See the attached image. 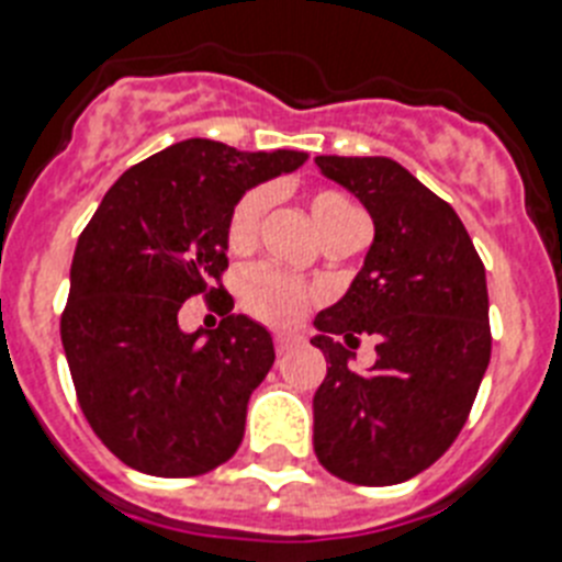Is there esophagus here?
<instances>
[{
    "mask_svg": "<svg viewBox=\"0 0 562 562\" xmlns=\"http://www.w3.org/2000/svg\"><path fill=\"white\" fill-rule=\"evenodd\" d=\"M274 345L280 353H285V350H294L302 345V336L294 334V330H277L274 334Z\"/></svg>",
    "mask_w": 562,
    "mask_h": 562,
    "instance_id": "34e87169",
    "label": "esophagus"
}]
</instances>
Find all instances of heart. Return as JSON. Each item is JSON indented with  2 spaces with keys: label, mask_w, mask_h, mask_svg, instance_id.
Returning a JSON list of instances; mask_svg holds the SVG:
<instances>
[{
  "label": "heart",
  "mask_w": 562,
  "mask_h": 562,
  "mask_svg": "<svg viewBox=\"0 0 562 562\" xmlns=\"http://www.w3.org/2000/svg\"><path fill=\"white\" fill-rule=\"evenodd\" d=\"M268 203H271L268 189H251V192H246L237 200L226 228L228 246L234 251H246L257 240V232H260V221ZM311 214H314V223L322 232V237H330V234L348 232V228L368 223L364 214L345 194L330 192V189L316 192L311 198ZM311 296H314V291L305 282L282 271V268L271 266V262H257V266L246 268L240 277L243 308L251 311L260 319L274 322V325H288V322L300 319L302 311L308 308Z\"/></svg>",
  "instance_id": "1"
}]
</instances>
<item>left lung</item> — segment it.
Returning a JSON list of instances; mask_svg holds the SVG:
<instances>
[{
	"label": "left lung",
	"mask_w": 562,
	"mask_h": 562,
	"mask_svg": "<svg viewBox=\"0 0 562 562\" xmlns=\"http://www.w3.org/2000/svg\"><path fill=\"white\" fill-rule=\"evenodd\" d=\"M362 200L373 243L348 294L319 311L311 345L328 373L314 396V452L362 486L409 481L450 450L492 353L484 262L450 203L390 158L316 155ZM359 335L376 362L352 368Z\"/></svg>",
	"instance_id": "1"
}]
</instances>
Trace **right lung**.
Returning a JSON list of instances; mask_svg holds the SVG:
<instances>
[{
	"mask_svg": "<svg viewBox=\"0 0 562 562\" xmlns=\"http://www.w3.org/2000/svg\"><path fill=\"white\" fill-rule=\"evenodd\" d=\"M308 153H240L209 138L166 146L126 169L78 237L61 345L78 404L126 467L192 477L237 452L251 390L274 364L260 322L223 291L228 217L248 189ZM206 293L224 316L187 335L177 311Z\"/></svg>",
	"mask_w": 562,
	"mask_h": 562,
	"instance_id": "obj_1",
	"label": "right lung"
}]
</instances>
